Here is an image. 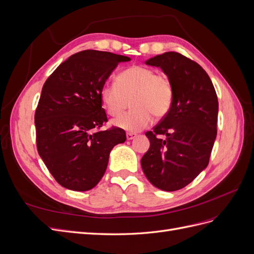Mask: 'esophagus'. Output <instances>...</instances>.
I'll return each instance as SVG.
<instances>
[{
  "label": "esophagus",
  "instance_id": "obj_1",
  "mask_svg": "<svg viewBox=\"0 0 254 254\" xmlns=\"http://www.w3.org/2000/svg\"><path fill=\"white\" fill-rule=\"evenodd\" d=\"M126 136H127V140H132V139H134V137L136 136V134L135 133H127L126 134Z\"/></svg>",
  "mask_w": 254,
  "mask_h": 254
}]
</instances>
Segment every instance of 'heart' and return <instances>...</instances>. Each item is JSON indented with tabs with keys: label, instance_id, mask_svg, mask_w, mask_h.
Listing matches in <instances>:
<instances>
[{
	"label": "heart",
	"instance_id": "heart-1",
	"mask_svg": "<svg viewBox=\"0 0 254 254\" xmlns=\"http://www.w3.org/2000/svg\"><path fill=\"white\" fill-rule=\"evenodd\" d=\"M99 97L111 117L121 114L131 98L133 109L113 120L112 124L125 131L137 132L151 124V114L161 119L168 113L174 89L166 75L157 74L151 67L134 65L120 73L117 82L102 86Z\"/></svg>",
	"mask_w": 254,
	"mask_h": 254
}]
</instances>
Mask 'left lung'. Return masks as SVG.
Wrapping results in <instances>:
<instances>
[{
	"mask_svg": "<svg viewBox=\"0 0 254 254\" xmlns=\"http://www.w3.org/2000/svg\"><path fill=\"white\" fill-rule=\"evenodd\" d=\"M160 67L174 89L172 107L152 131L141 159L146 178L156 188L174 191L205 170L217 133L218 99L209 75L195 61L166 52L145 61ZM157 134L167 136L159 139Z\"/></svg>",
	"mask_w": 254,
	"mask_h": 254,
	"instance_id": "left-lung-1",
	"label": "left lung"
}]
</instances>
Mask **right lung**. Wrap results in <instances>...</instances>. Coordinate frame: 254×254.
<instances>
[{
  "label": "right lung",
  "mask_w": 254,
  "mask_h": 254,
  "mask_svg": "<svg viewBox=\"0 0 254 254\" xmlns=\"http://www.w3.org/2000/svg\"><path fill=\"white\" fill-rule=\"evenodd\" d=\"M129 57L82 51L68 57L44 82L35 113L37 148L56 181L84 191L103 178L115 145L126 141L121 128L94 130L107 122L99 90Z\"/></svg>",
  "instance_id": "1"
}]
</instances>
